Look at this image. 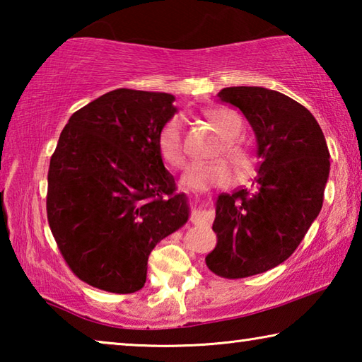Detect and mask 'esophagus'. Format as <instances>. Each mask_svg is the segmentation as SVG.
I'll return each mask as SVG.
<instances>
[{
  "label": "esophagus",
  "mask_w": 362,
  "mask_h": 362,
  "mask_svg": "<svg viewBox=\"0 0 362 362\" xmlns=\"http://www.w3.org/2000/svg\"><path fill=\"white\" fill-rule=\"evenodd\" d=\"M214 220V212L206 209H193L192 212V222L196 223H211Z\"/></svg>",
  "instance_id": "esophagus-1"
}]
</instances>
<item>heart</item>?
I'll list each match as a JSON object with an SVG mask.
<instances>
[{
    "label": "heart",
    "mask_w": 362,
    "mask_h": 362,
    "mask_svg": "<svg viewBox=\"0 0 362 362\" xmlns=\"http://www.w3.org/2000/svg\"><path fill=\"white\" fill-rule=\"evenodd\" d=\"M207 118H209L214 127H216L217 132L223 139L222 145L217 150V156L225 155L240 173L250 169V166H252V155H250L246 146H243L235 140L243 129L241 116L235 110L216 108L207 112ZM183 124H185L183 116L174 115L173 118L164 122L158 136L159 153H161L164 161L175 169L183 168L187 156L185 140H183ZM233 170L230 164L223 161V159L209 163H193L187 169L185 175H183V185L192 189L226 187L230 185Z\"/></svg>",
    "instance_id": "heart-1"
}]
</instances>
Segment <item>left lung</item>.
Instances as JSON below:
<instances>
[{
	"label": "left lung",
	"mask_w": 362,
	"mask_h": 362,
	"mask_svg": "<svg viewBox=\"0 0 362 362\" xmlns=\"http://www.w3.org/2000/svg\"><path fill=\"white\" fill-rule=\"evenodd\" d=\"M217 97L241 110L257 139L259 169L250 188L218 194L217 246L206 265L240 279L289 259L320 216L329 150L320 124L291 97L259 86L225 88Z\"/></svg>",
	"instance_id": "8db88e82"
}]
</instances>
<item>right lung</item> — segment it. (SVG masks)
I'll return each instance as SVG.
<instances>
[{"label": "right lung", "instance_id": "1", "mask_svg": "<svg viewBox=\"0 0 362 362\" xmlns=\"http://www.w3.org/2000/svg\"><path fill=\"white\" fill-rule=\"evenodd\" d=\"M174 95L115 89L70 116L47 173V222L66 265L97 289L140 291L156 244L188 220L158 146Z\"/></svg>", "mask_w": 362, "mask_h": 362}]
</instances>
